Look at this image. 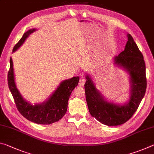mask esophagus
Wrapping results in <instances>:
<instances>
[{"instance_id": "1", "label": "esophagus", "mask_w": 154, "mask_h": 154, "mask_svg": "<svg viewBox=\"0 0 154 154\" xmlns=\"http://www.w3.org/2000/svg\"><path fill=\"white\" fill-rule=\"evenodd\" d=\"M85 78L83 77H81L79 79V86H83V85L85 84Z\"/></svg>"}]
</instances>
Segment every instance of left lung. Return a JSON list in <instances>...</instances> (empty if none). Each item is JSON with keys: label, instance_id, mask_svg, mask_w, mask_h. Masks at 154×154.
<instances>
[{"label": "left lung", "instance_id": "left-lung-1", "mask_svg": "<svg viewBox=\"0 0 154 154\" xmlns=\"http://www.w3.org/2000/svg\"><path fill=\"white\" fill-rule=\"evenodd\" d=\"M128 41L124 50L113 57L115 66L129 75V98L123 104L106 99L96 88L92 77L86 72L84 85L85 97L91 116L109 126L124 124L133 116L145 96L147 88L145 64L143 56L134 41L127 34Z\"/></svg>", "mask_w": 154, "mask_h": 154}]
</instances>
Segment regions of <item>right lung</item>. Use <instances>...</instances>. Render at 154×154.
I'll return each instance as SVG.
<instances>
[{"instance_id": "add662e5", "label": "right lung", "mask_w": 154, "mask_h": 154, "mask_svg": "<svg viewBox=\"0 0 154 154\" xmlns=\"http://www.w3.org/2000/svg\"><path fill=\"white\" fill-rule=\"evenodd\" d=\"M36 30V28L30 29L23 35L22 37L14 46L13 52H15L23 45L30 34ZM79 77H73L65 79L60 83L54 92L41 103L34 105L23 98L18 90L15 80L14 64L11 57L10 69L8 72V85L15 100L17 110L28 120L38 124H51L59 121L67 111L68 101L72 91L78 85Z\"/></svg>"}]
</instances>
